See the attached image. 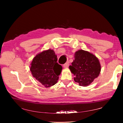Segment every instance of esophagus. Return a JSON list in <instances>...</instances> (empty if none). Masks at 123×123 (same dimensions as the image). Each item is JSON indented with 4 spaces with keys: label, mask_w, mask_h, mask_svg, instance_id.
I'll list each match as a JSON object with an SVG mask.
<instances>
[{
    "label": "esophagus",
    "mask_w": 123,
    "mask_h": 123,
    "mask_svg": "<svg viewBox=\"0 0 123 123\" xmlns=\"http://www.w3.org/2000/svg\"><path fill=\"white\" fill-rule=\"evenodd\" d=\"M69 62H66L65 64H63V67H64V68H68V66H69Z\"/></svg>",
    "instance_id": "34e87169"
}]
</instances>
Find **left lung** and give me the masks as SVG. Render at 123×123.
<instances>
[{"label":"left lung","instance_id":"obj_1","mask_svg":"<svg viewBox=\"0 0 123 123\" xmlns=\"http://www.w3.org/2000/svg\"><path fill=\"white\" fill-rule=\"evenodd\" d=\"M69 67L75 76V82L84 87L90 85L101 71L98 59L93 54L83 50L75 52L74 60Z\"/></svg>","mask_w":123,"mask_h":123}]
</instances>
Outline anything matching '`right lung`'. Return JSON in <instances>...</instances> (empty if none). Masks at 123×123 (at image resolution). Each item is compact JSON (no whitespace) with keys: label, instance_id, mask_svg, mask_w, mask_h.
<instances>
[{"label":"right lung","instance_id":"add662e5","mask_svg":"<svg viewBox=\"0 0 123 123\" xmlns=\"http://www.w3.org/2000/svg\"><path fill=\"white\" fill-rule=\"evenodd\" d=\"M57 61V55L53 50L48 49L37 54L30 64L33 77L45 87L55 85L62 69Z\"/></svg>","mask_w":123,"mask_h":123}]
</instances>
